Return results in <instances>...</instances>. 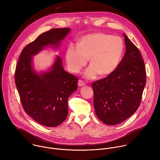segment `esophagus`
Listing matches in <instances>:
<instances>
[{"label":"esophagus","mask_w":160,"mask_h":160,"mask_svg":"<svg viewBox=\"0 0 160 160\" xmlns=\"http://www.w3.org/2000/svg\"><path fill=\"white\" fill-rule=\"evenodd\" d=\"M78 86L82 87V86L85 85V83L83 80H78Z\"/></svg>","instance_id":"34e87169"}]
</instances>
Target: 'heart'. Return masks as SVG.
Here are the masks:
<instances>
[{"mask_svg":"<svg viewBox=\"0 0 160 160\" xmlns=\"http://www.w3.org/2000/svg\"><path fill=\"white\" fill-rule=\"evenodd\" d=\"M124 51L123 40L116 36L104 33H95L82 37L78 46L71 43L67 48L66 61L68 69L78 73L90 59L91 66L85 72V76L94 78L98 74L106 77L119 66Z\"/></svg>","mask_w":160,"mask_h":160,"instance_id":"b5f03b06","label":"heart"}]
</instances>
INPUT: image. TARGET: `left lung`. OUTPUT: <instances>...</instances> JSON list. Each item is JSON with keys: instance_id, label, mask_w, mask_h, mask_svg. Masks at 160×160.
I'll return each mask as SVG.
<instances>
[{"instance_id": "obj_1", "label": "left lung", "mask_w": 160, "mask_h": 160, "mask_svg": "<svg viewBox=\"0 0 160 160\" xmlns=\"http://www.w3.org/2000/svg\"><path fill=\"white\" fill-rule=\"evenodd\" d=\"M123 35L126 52L119 66L111 74L92 84L96 115L108 125L122 123L137 111L146 83L141 54L128 37Z\"/></svg>"}]
</instances>
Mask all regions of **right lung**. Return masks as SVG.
Wrapping results in <instances>:
<instances>
[{
    "instance_id": "1",
    "label": "right lung",
    "mask_w": 160,
    "mask_h": 160,
    "mask_svg": "<svg viewBox=\"0 0 160 160\" xmlns=\"http://www.w3.org/2000/svg\"><path fill=\"white\" fill-rule=\"evenodd\" d=\"M70 31L52 28L42 33L22 50L16 66L14 79L22 108L35 121L49 127L66 120L68 99L77 89L78 78L64 70L59 56L49 72L38 75L32 69V56L47 45H58Z\"/></svg>"
}]
</instances>
